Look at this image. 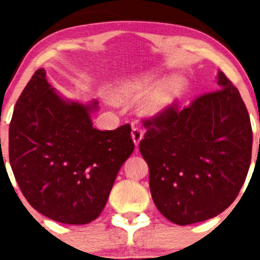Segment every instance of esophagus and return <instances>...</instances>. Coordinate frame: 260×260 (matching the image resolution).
<instances>
[{
  "label": "esophagus",
  "mask_w": 260,
  "mask_h": 260,
  "mask_svg": "<svg viewBox=\"0 0 260 260\" xmlns=\"http://www.w3.org/2000/svg\"><path fill=\"white\" fill-rule=\"evenodd\" d=\"M131 136H132V140H133V143H135L136 148H138V146H140L141 141H142V138H143L142 129H141V128L135 127L132 129V133H131Z\"/></svg>",
  "instance_id": "34e87169"
}]
</instances>
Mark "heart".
I'll list each match as a JSON object with an SVG mask.
<instances>
[{"instance_id": "heart-1", "label": "heart", "mask_w": 260, "mask_h": 260, "mask_svg": "<svg viewBox=\"0 0 260 260\" xmlns=\"http://www.w3.org/2000/svg\"><path fill=\"white\" fill-rule=\"evenodd\" d=\"M152 74H142L138 77L124 79L117 83L109 90V96L113 102H132L140 99L153 83ZM187 90V83L181 77H171L159 81L148 91L141 103V111L148 117H161L169 113L182 99Z\"/></svg>"}]
</instances>
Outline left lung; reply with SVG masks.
Listing matches in <instances>:
<instances>
[{"label": "left lung", "mask_w": 260, "mask_h": 260, "mask_svg": "<svg viewBox=\"0 0 260 260\" xmlns=\"http://www.w3.org/2000/svg\"><path fill=\"white\" fill-rule=\"evenodd\" d=\"M220 90L143 120L140 151L149 169L158 211L177 225L215 217L242 188L251 159L253 132L239 90L217 72Z\"/></svg>", "instance_id": "1"}]
</instances>
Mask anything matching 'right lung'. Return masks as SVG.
I'll return each mask as SVG.
<instances>
[{
    "label": "right lung",
    "instance_id": "right-lung-1",
    "mask_svg": "<svg viewBox=\"0 0 260 260\" xmlns=\"http://www.w3.org/2000/svg\"><path fill=\"white\" fill-rule=\"evenodd\" d=\"M95 99L65 98L36 70L15 106L9 131L10 164L21 192L44 216L81 225L101 215L135 145L129 125L93 127Z\"/></svg>",
    "mask_w": 260,
    "mask_h": 260
}]
</instances>
